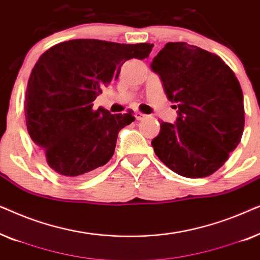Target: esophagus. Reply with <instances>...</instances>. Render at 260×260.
Returning <instances> with one entry per match:
<instances>
[{
	"label": "esophagus",
	"instance_id": "1",
	"mask_svg": "<svg viewBox=\"0 0 260 260\" xmlns=\"http://www.w3.org/2000/svg\"><path fill=\"white\" fill-rule=\"evenodd\" d=\"M135 117H136V119L137 120H143V119H145L147 118V115H144L143 112H140V111H137L136 113H135Z\"/></svg>",
	"mask_w": 260,
	"mask_h": 260
}]
</instances>
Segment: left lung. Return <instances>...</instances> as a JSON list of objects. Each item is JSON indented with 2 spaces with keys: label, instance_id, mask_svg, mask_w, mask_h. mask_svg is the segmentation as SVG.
Here are the masks:
<instances>
[{
  "label": "left lung",
  "instance_id": "1",
  "mask_svg": "<svg viewBox=\"0 0 260 260\" xmlns=\"http://www.w3.org/2000/svg\"><path fill=\"white\" fill-rule=\"evenodd\" d=\"M151 69L179 113L175 124L161 123L151 142L156 156L181 176L212 175L243 136L244 98L236 74L220 56L187 42H168Z\"/></svg>",
  "mask_w": 260,
  "mask_h": 260
}]
</instances>
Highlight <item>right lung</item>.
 <instances>
[{"instance_id": "obj_1", "label": "right lung", "mask_w": 260, "mask_h": 260, "mask_svg": "<svg viewBox=\"0 0 260 260\" xmlns=\"http://www.w3.org/2000/svg\"><path fill=\"white\" fill-rule=\"evenodd\" d=\"M152 47L76 39L39 58L28 80L24 115L28 134L54 172L79 180L111 159L118 133L134 122V111L111 115L93 110L92 103L118 79L126 60L148 58Z\"/></svg>"}]
</instances>
